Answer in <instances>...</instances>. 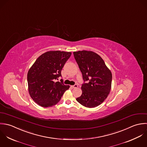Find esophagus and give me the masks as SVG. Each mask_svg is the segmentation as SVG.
I'll list each match as a JSON object with an SVG mask.
<instances>
[{"label": "esophagus", "mask_w": 147, "mask_h": 147, "mask_svg": "<svg viewBox=\"0 0 147 147\" xmlns=\"http://www.w3.org/2000/svg\"><path fill=\"white\" fill-rule=\"evenodd\" d=\"M78 86V85L77 84H75V85H74V86H71V87L72 88H77Z\"/></svg>", "instance_id": "1"}]
</instances>
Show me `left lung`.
Listing matches in <instances>:
<instances>
[{
  "mask_svg": "<svg viewBox=\"0 0 147 147\" xmlns=\"http://www.w3.org/2000/svg\"><path fill=\"white\" fill-rule=\"evenodd\" d=\"M74 55L84 81L82 86V94L76 100L86 107H96L109 94L112 78L111 72L102 58L94 52L79 51L74 52Z\"/></svg>",
  "mask_w": 147,
  "mask_h": 147,
  "instance_id": "1",
  "label": "left lung"
}]
</instances>
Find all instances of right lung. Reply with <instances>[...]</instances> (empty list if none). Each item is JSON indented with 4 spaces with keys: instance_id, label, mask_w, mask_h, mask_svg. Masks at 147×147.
<instances>
[{
    "instance_id": "add662e5",
    "label": "right lung",
    "mask_w": 147,
    "mask_h": 147,
    "mask_svg": "<svg viewBox=\"0 0 147 147\" xmlns=\"http://www.w3.org/2000/svg\"><path fill=\"white\" fill-rule=\"evenodd\" d=\"M71 52L60 51L47 52L40 56L27 74L28 91L34 101L43 107H52L61 99L69 86L63 80L55 82L61 77V71Z\"/></svg>"
}]
</instances>
